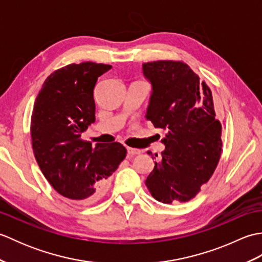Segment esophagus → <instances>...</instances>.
Segmentation results:
<instances>
[{"label":"esophagus","mask_w":262,"mask_h":262,"mask_svg":"<svg viewBox=\"0 0 262 262\" xmlns=\"http://www.w3.org/2000/svg\"><path fill=\"white\" fill-rule=\"evenodd\" d=\"M127 153L130 155V157H134V155L141 154V151L137 148H133V147H127Z\"/></svg>","instance_id":"obj_1"}]
</instances>
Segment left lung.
<instances>
[{
	"mask_svg": "<svg viewBox=\"0 0 262 262\" xmlns=\"http://www.w3.org/2000/svg\"><path fill=\"white\" fill-rule=\"evenodd\" d=\"M143 72L153 86L145 118L166 133L162 159L145 185L161 203L189 202L213 176L222 155L213 94L182 60L144 63Z\"/></svg>",
	"mask_w": 262,
	"mask_h": 262,
	"instance_id": "1",
	"label": "left lung"
}]
</instances>
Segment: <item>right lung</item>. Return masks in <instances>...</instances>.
Here are the masks:
<instances>
[{"mask_svg": "<svg viewBox=\"0 0 262 262\" xmlns=\"http://www.w3.org/2000/svg\"><path fill=\"white\" fill-rule=\"evenodd\" d=\"M110 69L93 62L58 69L43 82L33 104L30 135L39 168L55 190L79 205L98 202L126 158L120 143L92 146L81 138L96 120L98 77Z\"/></svg>", "mask_w": 262, "mask_h": 262, "instance_id": "right-lung-1", "label": "right lung"}]
</instances>
